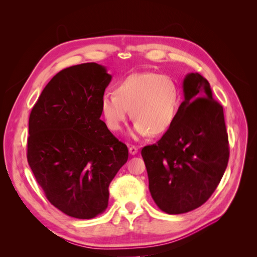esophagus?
Wrapping results in <instances>:
<instances>
[{
  "mask_svg": "<svg viewBox=\"0 0 257 257\" xmlns=\"http://www.w3.org/2000/svg\"><path fill=\"white\" fill-rule=\"evenodd\" d=\"M128 152H130V154H132V155H135V154L138 152V148L135 147V146H131V147L128 148Z\"/></svg>",
  "mask_w": 257,
  "mask_h": 257,
  "instance_id": "34e87169",
  "label": "esophagus"
}]
</instances>
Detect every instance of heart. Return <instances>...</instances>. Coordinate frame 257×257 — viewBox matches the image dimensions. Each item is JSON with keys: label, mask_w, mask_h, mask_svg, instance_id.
<instances>
[{"label": "heart", "mask_w": 257, "mask_h": 257, "mask_svg": "<svg viewBox=\"0 0 257 257\" xmlns=\"http://www.w3.org/2000/svg\"><path fill=\"white\" fill-rule=\"evenodd\" d=\"M179 102V89L170 77L142 72L116 83L114 93H105L99 108L107 127L114 133L122 131L130 110L135 122L131 136L139 139L166 133L175 122Z\"/></svg>", "instance_id": "1"}]
</instances>
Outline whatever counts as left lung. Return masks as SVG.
Returning <instances> with one entry per match:
<instances>
[{"instance_id":"left-lung-1","label":"left lung","mask_w":257,"mask_h":257,"mask_svg":"<svg viewBox=\"0 0 257 257\" xmlns=\"http://www.w3.org/2000/svg\"><path fill=\"white\" fill-rule=\"evenodd\" d=\"M182 87L184 100L172 127L157 144L142 150L151 196L168 214L189 212L205 204L229 158L223 107L213 99L208 80L190 73Z\"/></svg>"}]
</instances>
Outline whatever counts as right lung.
Masks as SVG:
<instances>
[{"instance_id": "right-lung-1", "label": "right lung", "mask_w": 257, "mask_h": 257, "mask_svg": "<svg viewBox=\"0 0 257 257\" xmlns=\"http://www.w3.org/2000/svg\"><path fill=\"white\" fill-rule=\"evenodd\" d=\"M110 81L97 63L62 69L30 113L29 165L50 203L76 219L105 211L109 184L128 159L127 147L100 120Z\"/></svg>"}]
</instances>
